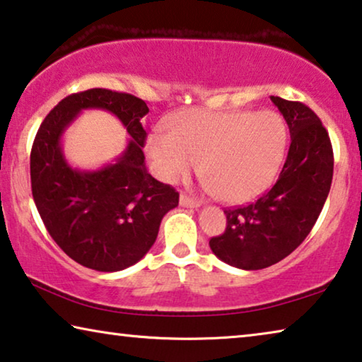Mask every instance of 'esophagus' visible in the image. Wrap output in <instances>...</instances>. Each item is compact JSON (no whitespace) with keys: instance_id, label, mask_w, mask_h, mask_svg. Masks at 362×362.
Listing matches in <instances>:
<instances>
[{"instance_id":"1","label":"esophagus","mask_w":362,"mask_h":362,"mask_svg":"<svg viewBox=\"0 0 362 362\" xmlns=\"http://www.w3.org/2000/svg\"><path fill=\"white\" fill-rule=\"evenodd\" d=\"M180 204L187 208H199L202 206V202H198V199L188 197V195H180Z\"/></svg>"}]
</instances>
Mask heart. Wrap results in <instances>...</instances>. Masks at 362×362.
Masks as SVG:
<instances>
[{"mask_svg": "<svg viewBox=\"0 0 362 362\" xmlns=\"http://www.w3.org/2000/svg\"><path fill=\"white\" fill-rule=\"evenodd\" d=\"M165 128L146 143L159 179L179 182L202 160L208 190L230 204L252 202L272 185L288 143L284 123L273 112L192 109L167 118Z\"/></svg>", "mask_w": 362, "mask_h": 362, "instance_id": "b5f03b06", "label": "heart"}]
</instances>
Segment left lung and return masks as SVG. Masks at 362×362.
Returning <instances> with one entry per match:
<instances>
[{
	"instance_id": "1",
	"label": "left lung",
	"mask_w": 362,
	"mask_h": 362,
	"mask_svg": "<svg viewBox=\"0 0 362 362\" xmlns=\"http://www.w3.org/2000/svg\"><path fill=\"white\" fill-rule=\"evenodd\" d=\"M291 133L278 180L257 202L226 208V230L209 239L216 257L240 269H262L294 252L314 228L333 179V149L325 127L302 102L272 95Z\"/></svg>"
}]
</instances>
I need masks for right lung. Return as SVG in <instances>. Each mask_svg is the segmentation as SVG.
Returning a JSON list of instances; mask_svg holds the SVG:
<instances>
[{
	"mask_svg": "<svg viewBox=\"0 0 362 362\" xmlns=\"http://www.w3.org/2000/svg\"><path fill=\"white\" fill-rule=\"evenodd\" d=\"M84 108L109 110L132 139L115 165L99 171L73 170L64 159L61 134ZM146 102L110 89H88L58 102L42 122L30 151V183L48 234L69 258L97 272H120L153 247L164 214L179 192L156 180L144 165Z\"/></svg>",
	"mask_w": 362,
	"mask_h": 362,
	"instance_id": "add662e5",
	"label": "right lung"
}]
</instances>
